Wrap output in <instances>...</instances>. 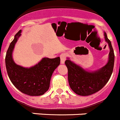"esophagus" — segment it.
<instances>
[{"mask_svg": "<svg viewBox=\"0 0 120 120\" xmlns=\"http://www.w3.org/2000/svg\"><path fill=\"white\" fill-rule=\"evenodd\" d=\"M60 58H61V63L64 64L65 63V61L66 60V54L65 53H62L60 55Z\"/></svg>", "mask_w": 120, "mask_h": 120, "instance_id": "34e87169", "label": "esophagus"}]
</instances>
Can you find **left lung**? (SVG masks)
<instances>
[{"label": "left lung", "instance_id": "left-lung-1", "mask_svg": "<svg viewBox=\"0 0 120 120\" xmlns=\"http://www.w3.org/2000/svg\"><path fill=\"white\" fill-rule=\"evenodd\" d=\"M106 42L109 48L107 64L99 70L89 71L84 70L67 58L65 64L68 68V79L74 92L80 96H89L102 89L112 73L114 65V53L111 41L104 32Z\"/></svg>", "mask_w": 120, "mask_h": 120}]
</instances>
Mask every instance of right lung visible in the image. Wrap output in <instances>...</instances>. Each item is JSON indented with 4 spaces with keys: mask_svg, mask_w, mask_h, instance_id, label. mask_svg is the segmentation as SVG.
Listing matches in <instances>:
<instances>
[{
    "mask_svg": "<svg viewBox=\"0 0 120 120\" xmlns=\"http://www.w3.org/2000/svg\"><path fill=\"white\" fill-rule=\"evenodd\" d=\"M19 30L11 43L5 58L6 71L9 78L16 89L30 96H40L46 92L50 86L52 75L60 64V58H43L30 68L17 65L12 58L15 45L21 34Z\"/></svg>",
    "mask_w": 120,
    "mask_h": 120,
    "instance_id": "add662e5",
    "label": "right lung"
}]
</instances>
